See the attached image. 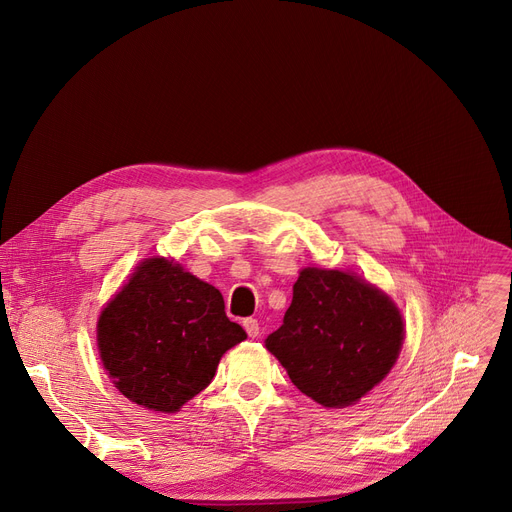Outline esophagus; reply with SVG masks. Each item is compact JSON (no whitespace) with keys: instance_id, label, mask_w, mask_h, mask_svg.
Returning <instances> with one entry per match:
<instances>
[{"instance_id":"1","label":"esophagus","mask_w":512,"mask_h":512,"mask_svg":"<svg viewBox=\"0 0 512 512\" xmlns=\"http://www.w3.org/2000/svg\"><path fill=\"white\" fill-rule=\"evenodd\" d=\"M243 329H246V333L250 337H258V333H260V327H258L256 319H243Z\"/></svg>"}]
</instances>
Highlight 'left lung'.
<instances>
[{"mask_svg": "<svg viewBox=\"0 0 512 512\" xmlns=\"http://www.w3.org/2000/svg\"><path fill=\"white\" fill-rule=\"evenodd\" d=\"M402 342V314L381 289L348 271L306 266L283 325L264 344L302 394L344 408L392 371Z\"/></svg>", "mask_w": 512, "mask_h": 512, "instance_id": "obj_1", "label": "left lung"}]
</instances>
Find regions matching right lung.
I'll use <instances>...</instances> for the list:
<instances>
[{
  "label": "right lung",
  "instance_id": "obj_1",
  "mask_svg": "<svg viewBox=\"0 0 512 512\" xmlns=\"http://www.w3.org/2000/svg\"><path fill=\"white\" fill-rule=\"evenodd\" d=\"M246 337L221 291L160 256L137 266L97 321V348L118 392L158 412L198 396Z\"/></svg>",
  "mask_w": 512,
  "mask_h": 512
}]
</instances>
